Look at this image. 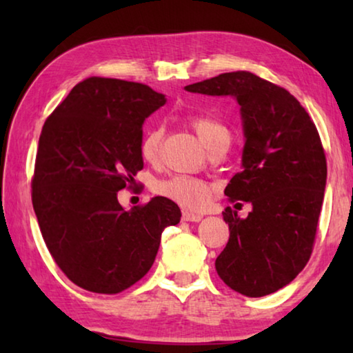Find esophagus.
Listing matches in <instances>:
<instances>
[{"label":"esophagus","mask_w":353,"mask_h":353,"mask_svg":"<svg viewBox=\"0 0 353 353\" xmlns=\"http://www.w3.org/2000/svg\"><path fill=\"white\" fill-rule=\"evenodd\" d=\"M182 219L183 221H190V223H198V221L202 219V214H198V213H193V212H187L185 210L182 213Z\"/></svg>","instance_id":"obj_1"}]
</instances>
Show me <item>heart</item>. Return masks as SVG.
<instances>
[{"mask_svg": "<svg viewBox=\"0 0 353 353\" xmlns=\"http://www.w3.org/2000/svg\"><path fill=\"white\" fill-rule=\"evenodd\" d=\"M190 124L208 149H213L221 143L230 141V129L218 117L208 115V113H196V115L190 117ZM162 139L163 130L160 128L149 129L141 139L140 155L146 163L155 165L159 162ZM155 191L163 198L185 208H191V210L204 208L213 193L208 182L185 174H176L165 179V181H160L155 185Z\"/></svg>", "mask_w": 353, "mask_h": 353, "instance_id": "heart-1", "label": "heart"}]
</instances>
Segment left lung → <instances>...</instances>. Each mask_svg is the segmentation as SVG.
<instances>
[{"mask_svg":"<svg viewBox=\"0 0 353 353\" xmlns=\"http://www.w3.org/2000/svg\"><path fill=\"white\" fill-rule=\"evenodd\" d=\"M185 90L234 97L241 107L243 170L224 193L229 202H250L252 212L246 219L230 207L223 212L230 235L214 261L218 276L243 296L276 292L313 252L327 181L318 129L288 90L250 71L223 73Z\"/></svg>","mask_w":353,"mask_h":353,"instance_id":"1","label":"left lung"}]
</instances>
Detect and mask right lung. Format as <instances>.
Segmentation results:
<instances>
[{"label":"right lung","mask_w":353,"mask_h":353,"mask_svg":"<svg viewBox=\"0 0 353 353\" xmlns=\"http://www.w3.org/2000/svg\"><path fill=\"white\" fill-rule=\"evenodd\" d=\"M162 93L140 82L92 76L46 118L32 177V205L56 265L74 285L118 294L151 270L162 232L181 221L155 196L126 212L118 191L143 170V121Z\"/></svg>","instance_id":"right-lung-1"}]
</instances>
